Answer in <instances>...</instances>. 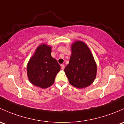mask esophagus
<instances>
[{"mask_svg":"<svg viewBox=\"0 0 124 124\" xmlns=\"http://www.w3.org/2000/svg\"><path fill=\"white\" fill-rule=\"evenodd\" d=\"M61 68H62V70H64L65 68V65L63 64H62L61 65Z\"/></svg>","mask_w":124,"mask_h":124,"instance_id":"34e87169","label":"esophagus"}]
</instances>
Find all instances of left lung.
<instances>
[{
    "label": "left lung",
    "instance_id": "obj_1",
    "mask_svg": "<svg viewBox=\"0 0 124 124\" xmlns=\"http://www.w3.org/2000/svg\"><path fill=\"white\" fill-rule=\"evenodd\" d=\"M70 63L64 71L71 85L84 88L93 83L96 77L97 65L87 45L76 41L71 46Z\"/></svg>",
    "mask_w": 124,
    "mask_h": 124
}]
</instances>
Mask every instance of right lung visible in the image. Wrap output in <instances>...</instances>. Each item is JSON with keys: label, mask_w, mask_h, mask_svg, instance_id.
Returning a JSON list of instances; mask_svg holds the SVG:
<instances>
[{"label": "right lung", "mask_w": 124, "mask_h": 124, "mask_svg": "<svg viewBox=\"0 0 124 124\" xmlns=\"http://www.w3.org/2000/svg\"><path fill=\"white\" fill-rule=\"evenodd\" d=\"M52 47L46 44L40 45L27 65V75L33 85L46 88L54 83L61 70L56 60L51 56Z\"/></svg>", "instance_id": "right-lung-1"}]
</instances>
